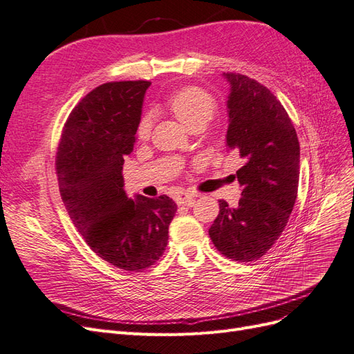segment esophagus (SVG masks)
Masks as SVG:
<instances>
[{
  "label": "esophagus",
  "mask_w": 354,
  "mask_h": 354,
  "mask_svg": "<svg viewBox=\"0 0 354 354\" xmlns=\"http://www.w3.org/2000/svg\"><path fill=\"white\" fill-rule=\"evenodd\" d=\"M176 202L178 205H186V207H192L195 203V196L189 194V192H178V194L174 196Z\"/></svg>",
  "instance_id": "esophagus-1"
}]
</instances>
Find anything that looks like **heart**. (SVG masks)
<instances>
[{
    "mask_svg": "<svg viewBox=\"0 0 354 354\" xmlns=\"http://www.w3.org/2000/svg\"><path fill=\"white\" fill-rule=\"evenodd\" d=\"M165 108L176 116V120L187 130L205 127L217 112V103L211 95L198 87H186L171 94L165 102ZM152 130V116L143 115L137 122V140H147Z\"/></svg>",
    "mask_w": 354,
    "mask_h": 354,
    "instance_id": "b5f03b06",
    "label": "heart"
}]
</instances>
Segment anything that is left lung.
<instances>
[{"mask_svg": "<svg viewBox=\"0 0 354 354\" xmlns=\"http://www.w3.org/2000/svg\"><path fill=\"white\" fill-rule=\"evenodd\" d=\"M230 84L226 145L245 165L236 171L242 198L236 208L220 201L209 227L214 246L233 261L259 260L279 239L298 192L299 143L276 95L246 75L224 73Z\"/></svg>", "mask_w": 354, "mask_h": 354, "instance_id": "8db88e82", "label": "left lung"}]
</instances>
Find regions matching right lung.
Masks as SVG:
<instances>
[{"label": "right lung", "instance_id": "add662e5", "mask_svg": "<svg viewBox=\"0 0 354 354\" xmlns=\"http://www.w3.org/2000/svg\"><path fill=\"white\" fill-rule=\"evenodd\" d=\"M149 81L106 82L75 106L56 153L60 196L75 227L100 259L140 272L162 257L176 202L128 199L124 158L133 152Z\"/></svg>", "mask_w": 354, "mask_h": 354}]
</instances>
